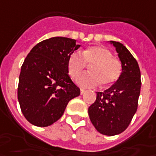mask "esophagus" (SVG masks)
Here are the masks:
<instances>
[{
	"instance_id": "1",
	"label": "esophagus",
	"mask_w": 156,
	"mask_h": 156,
	"mask_svg": "<svg viewBox=\"0 0 156 156\" xmlns=\"http://www.w3.org/2000/svg\"><path fill=\"white\" fill-rule=\"evenodd\" d=\"M85 91H86V90H83V89H81V90H80V93H81V95L84 94V93H85Z\"/></svg>"
}]
</instances>
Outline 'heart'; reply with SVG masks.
<instances>
[{"label": "heart", "instance_id": "obj_1", "mask_svg": "<svg viewBox=\"0 0 156 156\" xmlns=\"http://www.w3.org/2000/svg\"><path fill=\"white\" fill-rule=\"evenodd\" d=\"M86 65H91L90 73H84L77 79V83L83 88H94L101 83L103 86H110L122 73L121 62L113 58L110 50L102 46H90L83 54L78 51L72 52L67 59L69 75L73 79L77 78Z\"/></svg>", "mask_w": 156, "mask_h": 156}]
</instances>
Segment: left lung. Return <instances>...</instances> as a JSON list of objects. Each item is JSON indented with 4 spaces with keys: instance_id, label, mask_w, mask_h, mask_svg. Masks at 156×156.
I'll return each mask as SVG.
<instances>
[{
    "instance_id": "8db88e82",
    "label": "left lung",
    "mask_w": 156,
    "mask_h": 156,
    "mask_svg": "<svg viewBox=\"0 0 156 156\" xmlns=\"http://www.w3.org/2000/svg\"><path fill=\"white\" fill-rule=\"evenodd\" d=\"M109 42L121 61L122 73L110 88L97 92V99L89 107L88 114L99 133L115 136L126 129L136 112L142 82L138 63L126 46L118 41Z\"/></svg>"
}]
</instances>
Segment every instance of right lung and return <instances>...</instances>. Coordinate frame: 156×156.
Segmentation results:
<instances>
[{"mask_svg":"<svg viewBox=\"0 0 156 156\" xmlns=\"http://www.w3.org/2000/svg\"><path fill=\"white\" fill-rule=\"evenodd\" d=\"M79 47L73 39L52 37L38 43L25 58L18 101L30 123L51 125L63 115L69 101L80 95L67 70L68 57Z\"/></svg>","mask_w":156,"mask_h":156,"instance_id":"1","label":"right lung"}]
</instances>
